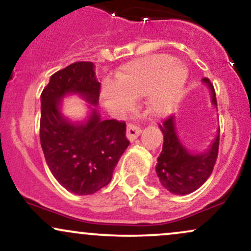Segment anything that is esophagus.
Listing matches in <instances>:
<instances>
[{"label": "esophagus", "mask_w": 251, "mask_h": 251, "mask_svg": "<svg viewBox=\"0 0 251 251\" xmlns=\"http://www.w3.org/2000/svg\"><path fill=\"white\" fill-rule=\"evenodd\" d=\"M127 138L129 139L131 141H133L137 139L139 135L141 133V128L138 127V126L133 125V124H128L127 125Z\"/></svg>", "instance_id": "1"}]
</instances>
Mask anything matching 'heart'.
Returning a JSON list of instances; mask_svg holds the SVG:
<instances>
[{"instance_id":"heart-1","label":"heart","mask_w":251,"mask_h":251,"mask_svg":"<svg viewBox=\"0 0 251 251\" xmlns=\"http://www.w3.org/2000/svg\"><path fill=\"white\" fill-rule=\"evenodd\" d=\"M187 72L174 57L165 53L129 62L124 66L118 83L106 81L102 95L107 105L127 108L133 99L151 95L149 108L153 114L167 113L179 99Z\"/></svg>"}]
</instances>
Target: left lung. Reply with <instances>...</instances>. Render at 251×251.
Segmentation results:
<instances>
[{"instance_id":"left-lung-1","label":"left lung","mask_w":251,"mask_h":251,"mask_svg":"<svg viewBox=\"0 0 251 251\" xmlns=\"http://www.w3.org/2000/svg\"><path fill=\"white\" fill-rule=\"evenodd\" d=\"M203 81L212 90L213 104L217 105L213 84L208 78H203ZM174 122L175 117L171 116L159 125L164 133V145L155 170L160 182L167 191L186 195L200 188L212 174L219 154L220 132L208 152L192 154L181 145Z\"/></svg>"}]
</instances>
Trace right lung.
I'll use <instances>...</instances> for the list:
<instances>
[{
  "label": "right lung",
  "mask_w": 251,
  "mask_h": 251,
  "mask_svg": "<svg viewBox=\"0 0 251 251\" xmlns=\"http://www.w3.org/2000/svg\"><path fill=\"white\" fill-rule=\"evenodd\" d=\"M91 62L72 63L50 77L41 95L39 139L51 173L65 189L89 195L108 185L129 145L125 122L100 120L93 108L85 124H71L60 114V98L79 93L97 105L100 83Z\"/></svg>",
  "instance_id": "obj_1"
}]
</instances>
